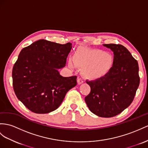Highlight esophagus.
<instances>
[{
  "mask_svg": "<svg viewBox=\"0 0 148 148\" xmlns=\"http://www.w3.org/2000/svg\"><path fill=\"white\" fill-rule=\"evenodd\" d=\"M77 83H78V84H82L83 82H84V79H83L82 77H77Z\"/></svg>",
  "mask_w": 148,
  "mask_h": 148,
  "instance_id": "34e87169",
  "label": "esophagus"
}]
</instances>
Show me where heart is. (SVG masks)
I'll list each match as a JSON object with an SVG mask.
<instances>
[{
  "instance_id": "1",
  "label": "heart",
  "mask_w": 148,
  "mask_h": 148,
  "mask_svg": "<svg viewBox=\"0 0 148 148\" xmlns=\"http://www.w3.org/2000/svg\"><path fill=\"white\" fill-rule=\"evenodd\" d=\"M114 62L113 57L101 50H87L79 48L75 52L68 64L71 68L75 66L82 69L83 73L90 79L103 76L110 70Z\"/></svg>"
}]
</instances>
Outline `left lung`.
<instances>
[{
	"label": "left lung",
	"instance_id": "1",
	"mask_svg": "<svg viewBox=\"0 0 148 148\" xmlns=\"http://www.w3.org/2000/svg\"><path fill=\"white\" fill-rule=\"evenodd\" d=\"M114 53L112 66L104 76L86 81L90 92L85 97L89 110L102 117L119 114L134 99L140 82L138 61L121 44H103Z\"/></svg>",
	"mask_w": 148,
	"mask_h": 148
}]
</instances>
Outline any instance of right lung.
I'll use <instances>...</instances> for the list:
<instances>
[{"label": "right lung", "mask_w": 148, "mask_h": 148, "mask_svg": "<svg viewBox=\"0 0 148 148\" xmlns=\"http://www.w3.org/2000/svg\"><path fill=\"white\" fill-rule=\"evenodd\" d=\"M71 49L70 42L40 39L22 49L12 69L13 88L30 111L46 114L56 110L76 86V75L62 77L58 71L65 66Z\"/></svg>", "instance_id": "1"}]
</instances>
